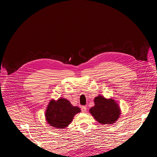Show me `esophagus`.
Returning <instances> with one entry per match:
<instances>
[{"mask_svg":"<svg viewBox=\"0 0 157 157\" xmlns=\"http://www.w3.org/2000/svg\"><path fill=\"white\" fill-rule=\"evenodd\" d=\"M86 110H87L86 107H85V106H82L81 107V111H82V113H86Z\"/></svg>","mask_w":157,"mask_h":157,"instance_id":"esophagus-1","label":"esophagus"}]
</instances>
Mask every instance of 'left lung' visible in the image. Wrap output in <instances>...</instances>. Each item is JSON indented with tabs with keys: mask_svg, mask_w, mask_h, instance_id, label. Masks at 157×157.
<instances>
[{
	"mask_svg": "<svg viewBox=\"0 0 157 157\" xmlns=\"http://www.w3.org/2000/svg\"><path fill=\"white\" fill-rule=\"evenodd\" d=\"M94 103L95 105L90 108V113L100 124H113L119 117V107L113 99H108L98 96L94 98Z\"/></svg>",
	"mask_w": 157,
	"mask_h": 157,
	"instance_id": "obj_1",
	"label": "left lung"
}]
</instances>
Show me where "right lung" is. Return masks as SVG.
<instances>
[{"label":"right lung","instance_id":"add662e5","mask_svg":"<svg viewBox=\"0 0 157 157\" xmlns=\"http://www.w3.org/2000/svg\"><path fill=\"white\" fill-rule=\"evenodd\" d=\"M80 112V108L73 106L67 99L59 98L56 101H50L46 111V119L51 126L64 128L73 121L76 114Z\"/></svg>","mask_w":157,"mask_h":157}]
</instances>
